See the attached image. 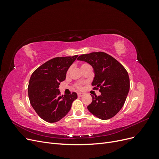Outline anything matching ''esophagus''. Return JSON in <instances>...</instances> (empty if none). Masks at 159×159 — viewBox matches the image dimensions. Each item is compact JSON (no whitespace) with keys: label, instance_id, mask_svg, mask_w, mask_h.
<instances>
[{"label":"esophagus","instance_id":"34e87169","mask_svg":"<svg viewBox=\"0 0 159 159\" xmlns=\"http://www.w3.org/2000/svg\"><path fill=\"white\" fill-rule=\"evenodd\" d=\"M84 94L83 93H78V97H81V96H83Z\"/></svg>","mask_w":159,"mask_h":159}]
</instances>
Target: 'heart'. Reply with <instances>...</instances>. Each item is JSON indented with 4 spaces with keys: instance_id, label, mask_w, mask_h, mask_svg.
<instances>
[{
    "instance_id": "b5f03b06",
    "label": "heart",
    "mask_w": 159,
    "mask_h": 159,
    "mask_svg": "<svg viewBox=\"0 0 159 159\" xmlns=\"http://www.w3.org/2000/svg\"><path fill=\"white\" fill-rule=\"evenodd\" d=\"M86 66H89V65L88 64H81V68H83V67ZM68 72H69V70L68 71ZM76 87H77V88H78V89H82V86H81L80 84H77Z\"/></svg>"
}]
</instances>
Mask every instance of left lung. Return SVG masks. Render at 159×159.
I'll use <instances>...</instances> for the list:
<instances>
[{"label":"left lung","mask_w":159,"mask_h":159,"mask_svg":"<svg viewBox=\"0 0 159 159\" xmlns=\"http://www.w3.org/2000/svg\"><path fill=\"white\" fill-rule=\"evenodd\" d=\"M78 60L93 67L95 77L91 85L101 92L100 95H91L89 111L102 120L114 117L123 107L129 91L127 70L114 57L102 52L82 54Z\"/></svg>","instance_id":"8db88e82"}]
</instances>
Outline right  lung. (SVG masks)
<instances>
[{
    "instance_id": "right-lung-1",
    "label": "right lung",
    "mask_w": 159,
    "mask_h": 159,
    "mask_svg": "<svg viewBox=\"0 0 159 159\" xmlns=\"http://www.w3.org/2000/svg\"><path fill=\"white\" fill-rule=\"evenodd\" d=\"M77 57H54L38 68L30 77L28 87L30 104L39 117L47 122L55 123L65 117L78 98L75 92L61 95L58 89Z\"/></svg>"
}]
</instances>
